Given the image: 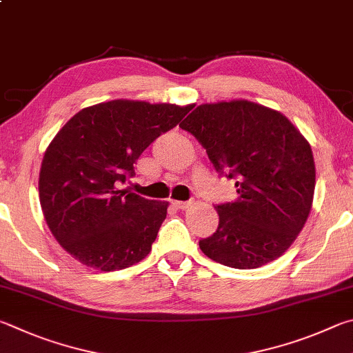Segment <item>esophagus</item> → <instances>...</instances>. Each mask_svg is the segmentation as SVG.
Listing matches in <instances>:
<instances>
[{
    "label": "esophagus",
    "mask_w": 353,
    "mask_h": 353,
    "mask_svg": "<svg viewBox=\"0 0 353 353\" xmlns=\"http://www.w3.org/2000/svg\"><path fill=\"white\" fill-rule=\"evenodd\" d=\"M172 205L175 206V208H178V209H188L190 205H192V203H190V201H178V200H173Z\"/></svg>",
    "instance_id": "esophagus-1"
}]
</instances>
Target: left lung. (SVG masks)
Masks as SVG:
<instances>
[{"mask_svg":"<svg viewBox=\"0 0 353 353\" xmlns=\"http://www.w3.org/2000/svg\"><path fill=\"white\" fill-rule=\"evenodd\" d=\"M180 127L217 172L237 180V200L215 206L219 228L200 240L201 251L239 270L281 257L312 209L316 170L308 141L279 111L245 99L199 105Z\"/></svg>","mask_w":353,"mask_h":353,"instance_id":"8db88e82","label":"left lung"}]
</instances>
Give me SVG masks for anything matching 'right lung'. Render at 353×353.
Wrapping results in <instances>:
<instances>
[{
    "label": "right lung",
    "mask_w": 353,
    "mask_h": 353,
    "mask_svg": "<svg viewBox=\"0 0 353 353\" xmlns=\"http://www.w3.org/2000/svg\"><path fill=\"white\" fill-rule=\"evenodd\" d=\"M190 110L117 99L80 110L55 134L41 161L40 205L52 236L76 261L116 271L152 251L169 203L122 184L141 153Z\"/></svg>",
    "instance_id": "right-lung-1"
}]
</instances>
